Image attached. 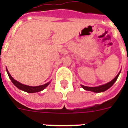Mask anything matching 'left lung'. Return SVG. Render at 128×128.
I'll return each instance as SVG.
<instances>
[{
    "label": "left lung",
    "mask_w": 128,
    "mask_h": 128,
    "mask_svg": "<svg viewBox=\"0 0 128 128\" xmlns=\"http://www.w3.org/2000/svg\"><path fill=\"white\" fill-rule=\"evenodd\" d=\"M121 71L120 72V73L117 75V76L113 80H112L111 82H108L107 84H104V85L100 86H98V87H88V86H85L81 85L82 88H84V90H87V91H91L93 92H96V93H100V92H104L106 91L107 90H108L110 88H111L112 86L114 85V84L116 82L118 76H119L120 74Z\"/></svg>",
    "instance_id": "left-lung-1"
}]
</instances>
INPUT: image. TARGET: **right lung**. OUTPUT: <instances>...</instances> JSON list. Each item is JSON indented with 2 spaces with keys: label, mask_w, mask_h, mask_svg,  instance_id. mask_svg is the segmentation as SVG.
I'll use <instances>...</instances> for the list:
<instances>
[{
  "label": "right lung",
  "mask_w": 128,
  "mask_h": 128,
  "mask_svg": "<svg viewBox=\"0 0 128 128\" xmlns=\"http://www.w3.org/2000/svg\"><path fill=\"white\" fill-rule=\"evenodd\" d=\"M6 72L8 73V75L9 76V78L10 79L12 82L13 83V84L17 87L18 89L21 90H22L24 92H26L27 93H36V92H39L42 91L43 90H44L46 88L47 86H48L49 84H50V82H48L47 84H44V85L42 86H26L24 85V84H22L18 82L16 80H15L14 78L11 76V75L10 74L9 72L8 71L6 68Z\"/></svg>",
  "instance_id": "1"
}]
</instances>
